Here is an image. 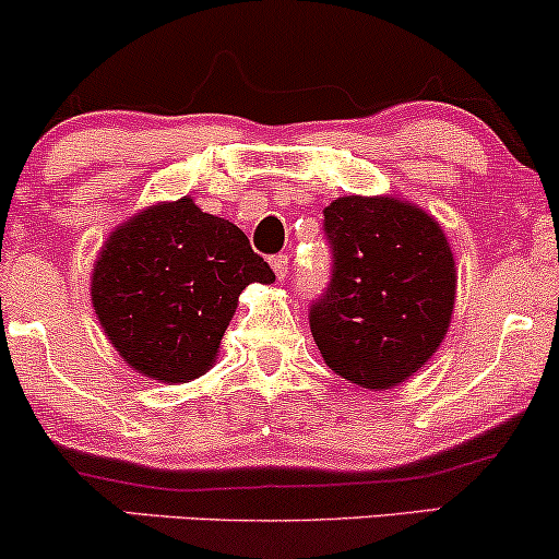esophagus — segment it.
<instances>
[{
    "instance_id": "1",
    "label": "esophagus",
    "mask_w": 559,
    "mask_h": 559,
    "mask_svg": "<svg viewBox=\"0 0 559 559\" xmlns=\"http://www.w3.org/2000/svg\"><path fill=\"white\" fill-rule=\"evenodd\" d=\"M288 265H292V260H288L286 252H278V254H273V258H271V267H273V273L278 275V278H286Z\"/></svg>"
}]
</instances>
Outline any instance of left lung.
<instances>
[{
    "instance_id": "obj_1",
    "label": "left lung",
    "mask_w": 559,
    "mask_h": 559,
    "mask_svg": "<svg viewBox=\"0 0 559 559\" xmlns=\"http://www.w3.org/2000/svg\"><path fill=\"white\" fill-rule=\"evenodd\" d=\"M331 281L309 307L325 365L359 388H393L432 359L455 301V262L432 215L393 198L322 211Z\"/></svg>"
}]
</instances>
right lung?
<instances>
[{
  "label": "right lung",
  "mask_w": 559,
  "mask_h": 559,
  "mask_svg": "<svg viewBox=\"0 0 559 559\" xmlns=\"http://www.w3.org/2000/svg\"><path fill=\"white\" fill-rule=\"evenodd\" d=\"M273 281L239 226L181 198L147 207L111 234L91 297L127 365L145 378L187 382L213 365L239 294Z\"/></svg>",
  "instance_id": "1"
}]
</instances>
